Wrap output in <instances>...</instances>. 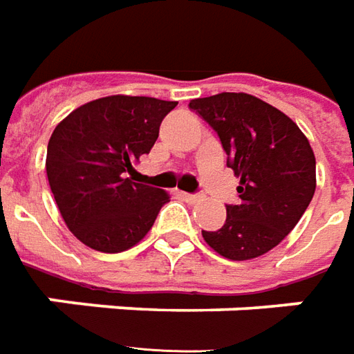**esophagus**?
<instances>
[{"mask_svg": "<svg viewBox=\"0 0 354 354\" xmlns=\"http://www.w3.org/2000/svg\"><path fill=\"white\" fill-rule=\"evenodd\" d=\"M182 197H184L187 203H199L203 199V195H199V194H184Z\"/></svg>", "mask_w": 354, "mask_h": 354, "instance_id": "esophagus-1", "label": "esophagus"}]
</instances>
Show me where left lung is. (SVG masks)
Segmentation results:
<instances>
[{
  "label": "left lung",
  "mask_w": 354,
  "mask_h": 354,
  "mask_svg": "<svg viewBox=\"0 0 354 354\" xmlns=\"http://www.w3.org/2000/svg\"><path fill=\"white\" fill-rule=\"evenodd\" d=\"M218 134L228 167L239 178L237 205L226 222L205 232L209 245L230 261H249L280 243L313 201L316 159L299 126L281 111L249 93H216L189 101Z\"/></svg>",
  "instance_id": "1"
}]
</instances>
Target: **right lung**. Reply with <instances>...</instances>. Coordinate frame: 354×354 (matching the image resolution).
Returning <instances> with one entry per match:
<instances>
[{"mask_svg": "<svg viewBox=\"0 0 354 354\" xmlns=\"http://www.w3.org/2000/svg\"><path fill=\"white\" fill-rule=\"evenodd\" d=\"M176 101L109 95L74 109L48 143L49 187L68 230L101 253H120L151 230L169 194L132 182Z\"/></svg>", "mask_w": 354, "mask_h": 354, "instance_id": "obj_1", "label": "right lung"}]
</instances>
